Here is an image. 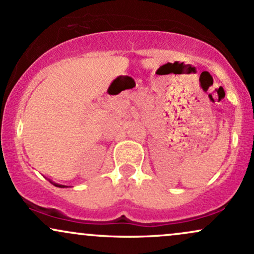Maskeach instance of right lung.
I'll return each mask as SVG.
<instances>
[{
  "label": "right lung",
  "mask_w": 254,
  "mask_h": 254,
  "mask_svg": "<svg viewBox=\"0 0 254 254\" xmlns=\"http://www.w3.org/2000/svg\"><path fill=\"white\" fill-rule=\"evenodd\" d=\"M49 180H50V179H49ZM50 183H51V184H54V185H55V186H57V188H68V186H65V185H61V184H56V183L51 182V180H50Z\"/></svg>",
  "instance_id": "obj_1"
}]
</instances>
